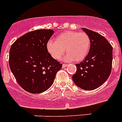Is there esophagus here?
<instances>
[{"mask_svg":"<svg viewBox=\"0 0 122 122\" xmlns=\"http://www.w3.org/2000/svg\"><path fill=\"white\" fill-rule=\"evenodd\" d=\"M68 65L67 64H63L62 65V68H65Z\"/></svg>","mask_w":122,"mask_h":122,"instance_id":"obj_1","label":"esophagus"}]
</instances>
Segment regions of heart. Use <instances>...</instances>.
<instances>
[{
  "label": "heart",
  "mask_w": 122,
  "mask_h": 122,
  "mask_svg": "<svg viewBox=\"0 0 122 122\" xmlns=\"http://www.w3.org/2000/svg\"><path fill=\"white\" fill-rule=\"evenodd\" d=\"M90 38L85 32L67 31L60 33L56 41L49 40L47 43L48 52L54 59L59 60L65 52L64 60L79 62L84 60L89 52Z\"/></svg>",
  "instance_id": "b5f03b06"
}]
</instances>
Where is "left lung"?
<instances>
[{
    "label": "left lung",
    "instance_id": "1",
    "mask_svg": "<svg viewBox=\"0 0 122 122\" xmlns=\"http://www.w3.org/2000/svg\"><path fill=\"white\" fill-rule=\"evenodd\" d=\"M82 29L90 38V49L84 60L76 65L77 71L72 79L81 89L92 90L103 84L109 77L112 62V47L100 33L85 28Z\"/></svg>",
    "mask_w": 122,
    "mask_h": 122
}]
</instances>
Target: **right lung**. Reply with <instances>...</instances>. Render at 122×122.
<instances>
[{
  "mask_svg": "<svg viewBox=\"0 0 122 122\" xmlns=\"http://www.w3.org/2000/svg\"><path fill=\"white\" fill-rule=\"evenodd\" d=\"M51 29H39L19 37L10 49L9 65L18 84L31 93H40L53 84L62 64L47 49Z\"/></svg>",
  "mask_w": 122,
  "mask_h": 122,
  "instance_id": "1",
  "label": "right lung"
}]
</instances>
